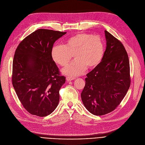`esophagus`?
Masks as SVG:
<instances>
[{"mask_svg":"<svg viewBox=\"0 0 145 145\" xmlns=\"http://www.w3.org/2000/svg\"><path fill=\"white\" fill-rule=\"evenodd\" d=\"M73 79H74V78H72V77H69V76H67V77H66V80L67 81H71V80H73Z\"/></svg>","mask_w":145,"mask_h":145,"instance_id":"1","label":"esophagus"}]
</instances>
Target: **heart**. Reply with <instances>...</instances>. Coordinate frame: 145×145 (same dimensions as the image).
Returning a JSON list of instances; mask_svg holds the SVG:
<instances>
[{
  "label": "heart",
  "instance_id": "1",
  "mask_svg": "<svg viewBox=\"0 0 145 145\" xmlns=\"http://www.w3.org/2000/svg\"><path fill=\"white\" fill-rule=\"evenodd\" d=\"M104 42L100 36L79 33L69 38L63 46H54L52 57L56 63L66 67L73 55L75 60L63 72L74 76L82 73L86 67L92 69L98 65L104 57Z\"/></svg>",
  "mask_w": 145,
  "mask_h": 145
}]
</instances>
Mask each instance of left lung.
I'll return each instance as SVG.
<instances>
[{
  "instance_id": "obj_1",
  "label": "left lung",
  "mask_w": 145,
  "mask_h": 145,
  "mask_svg": "<svg viewBox=\"0 0 145 145\" xmlns=\"http://www.w3.org/2000/svg\"><path fill=\"white\" fill-rule=\"evenodd\" d=\"M106 50L99 64L86 74L81 98L92 114L103 116L114 111L129 89L130 64L123 44L105 31Z\"/></svg>"
}]
</instances>
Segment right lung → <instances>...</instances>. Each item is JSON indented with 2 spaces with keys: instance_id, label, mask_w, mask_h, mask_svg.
<instances>
[{
  "instance_id": "right-lung-1",
  "label": "right lung",
  "mask_w": 145,
  "mask_h": 145,
  "mask_svg": "<svg viewBox=\"0 0 145 145\" xmlns=\"http://www.w3.org/2000/svg\"><path fill=\"white\" fill-rule=\"evenodd\" d=\"M66 32L39 29L20 43L12 65V85L22 105L30 114L45 117L59 102L65 83L52 57L55 41Z\"/></svg>"
}]
</instances>
